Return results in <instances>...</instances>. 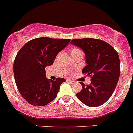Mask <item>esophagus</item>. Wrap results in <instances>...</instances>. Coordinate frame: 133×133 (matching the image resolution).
Segmentation results:
<instances>
[{
	"mask_svg": "<svg viewBox=\"0 0 133 133\" xmlns=\"http://www.w3.org/2000/svg\"><path fill=\"white\" fill-rule=\"evenodd\" d=\"M67 81L69 82H70V84H74L75 83V81H73V80H67Z\"/></svg>",
	"mask_w": 133,
	"mask_h": 133,
	"instance_id": "esophagus-1",
	"label": "esophagus"
}]
</instances>
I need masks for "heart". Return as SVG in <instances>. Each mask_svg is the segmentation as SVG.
<instances>
[{
    "label": "heart",
    "instance_id": "obj_1",
    "mask_svg": "<svg viewBox=\"0 0 133 133\" xmlns=\"http://www.w3.org/2000/svg\"><path fill=\"white\" fill-rule=\"evenodd\" d=\"M76 51H82L80 49H79L78 48H74V49H72L71 53H72V52H76Z\"/></svg>",
    "mask_w": 133,
    "mask_h": 133
}]
</instances>
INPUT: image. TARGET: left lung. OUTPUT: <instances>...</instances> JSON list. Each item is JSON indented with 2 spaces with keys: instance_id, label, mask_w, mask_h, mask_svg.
I'll use <instances>...</instances> for the list:
<instances>
[{
  "instance_id": "1",
  "label": "left lung",
  "mask_w": 133,
  "mask_h": 133,
  "mask_svg": "<svg viewBox=\"0 0 133 133\" xmlns=\"http://www.w3.org/2000/svg\"><path fill=\"white\" fill-rule=\"evenodd\" d=\"M72 44L83 50L87 65L82 73L91 77V83L80 82L82 90L76 94L80 101L89 107H98L114 93L120 75V61L115 49L98 39H75Z\"/></svg>"
}]
</instances>
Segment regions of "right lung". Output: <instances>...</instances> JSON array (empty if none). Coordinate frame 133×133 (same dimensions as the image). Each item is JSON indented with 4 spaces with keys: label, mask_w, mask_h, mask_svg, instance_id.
Returning <instances> with one entry per match:
<instances>
[{
    "label": "right lung",
    "mask_w": 133,
    "mask_h": 133,
    "mask_svg": "<svg viewBox=\"0 0 133 133\" xmlns=\"http://www.w3.org/2000/svg\"><path fill=\"white\" fill-rule=\"evenodd\" d=\"M70 41L38 37L27 42L18 52L14 62V79L19 92L30 104L44 106L57 97L65 79H47L45 67L53 64L58 52Z\"/></svg>",
    "instance_id": "1"
}]
</instances>
